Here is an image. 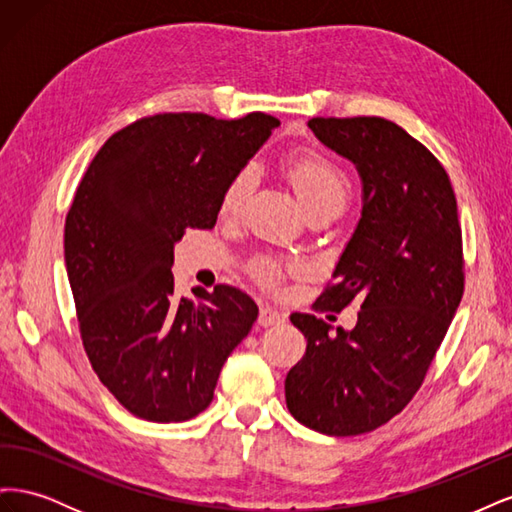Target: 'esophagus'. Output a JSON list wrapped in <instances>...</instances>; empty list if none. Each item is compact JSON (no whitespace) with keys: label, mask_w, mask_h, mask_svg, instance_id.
<instances>
[{"label":"esophagus","mask_w":512,"mask_h":512,"mask_svg":"<svg viewBox=\"0 0 512 512\" xmlns=\"http://www.w3.org/2000/svg\"><path fill=\"white\" fill-rule=\"evenodd\" d=\"M286 316L282 312H277L273 307H260L258 314V324L260 327H275V324H282Z\"/></svg>","instance_id":"esophagus-1"}]
</instances>
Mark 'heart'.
Wrapping results in <instances>:
<instances>
[{
	"instance_id": "heart-1",
	"label": "heart",
	"mask_w": 512,
	"mask_h": 512,
	"mask_svg": "<svg viewBox=\"0 0 512 512\" xmlns=\"http://www.w3.org/2000/svg\"><path fill=\"white\" fill-rule=\"evenodd\" d=\"M284 173L299 192L305 209L312 213L339 209L342 211L350 198V177L333 158L314 149H299L290 153L284 162ZM254 183V168L243 166L230 177L220 198V215L232 218L239 215ZM252 275L262 286H277L282 282L284 269L273 258H258L250 267Z\"/></svg>"
}]
</instances>
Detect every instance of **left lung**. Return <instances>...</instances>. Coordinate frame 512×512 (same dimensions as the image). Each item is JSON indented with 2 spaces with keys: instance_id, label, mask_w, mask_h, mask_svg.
Here are the masks:
<instances>
[{
  "instance_id": "8db88e82",
  "label": "left lung",
  "mask_w": 512,
  "mask_h": 512,
  "mask_svg": "<svg viewBox=\"0 0 512 512\" xmlns=\"http://www.w3.org/2000/svg\"><path fill=\"white\" fill-rule=\"evenodd\" d=\"M309 128L363 179L359 226L316 309L361 303L352 331L312 314L286 376V406L305 427L359 436L389 423L421 389L463 297L457 198L436 156L382 117H314Z\"/></svg>"
}]
</instances>
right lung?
<instances>
[{
  "mask_svg": "<svg viewBox=\"0 0 512 512\" xmlns=\"http://www.w3.org/2000/svg\"><path fill=\"white\" fill-rule=\"evenodd\" d=\"M277 126L265 113L141 117L108 138L76 188L64 250L83 348L138 418L181 423L203 412L258 318L228 284L173 297L170 267L188 228L215 226L226 183Z\"/></svg>",
  "mask_w": 512,
  "mask_h": 512,
  "instance_id": "obj_1",
  "label": "right lung"
}]
</instances>
